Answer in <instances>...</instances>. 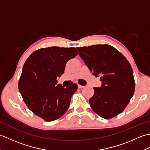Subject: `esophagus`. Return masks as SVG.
Returning a JSON list of instances; mask_svg holds the SVG:
<instances>
[{
	"label": "esophagus",
	"mask_w": 150,
	"mask_h": 150,
	"mask_svg": "<svg viewBox=\"0 0 150 150\" xmlns=\"http://www.w3.org/2000/svg\"><path fill=\"white\" fill-rule=\"evenodd\" d=\"M84 87H85L84 86H82V85H80V84H78V88H83Z\"/></svg>",
	"instance_id": "obj_1"
}]
</instances>
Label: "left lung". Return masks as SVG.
Returning a JSON list of instances; mask_svg holds the SVG:
<instances>
[{"label": "left lung", "mask_w": 150, "mask_h": 150, "mask_svg": "<svg viewBox=\"0 0 150 150\" xmlns=\"http://www.w3.org/2000/svg\"><path fill=\"white\" fill-rule=\"evenodd\" d=\"M90 71L100 76L102 85L93 88L89 103L98 115L110 119L122 113L135 91L131 65L122 53L108 44L77 47Z\"/></svg>", "instance_id": "left-lung-1"}]
</instances>
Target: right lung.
Listing matches in <instances>:
<instances>
[{
    "instance_id": "right-lung-1",
    "label": "right lung",
    "mask_w": 150,
    "mask_h": 150,
    "mask_svg": "<svg viewBox=\"0 0 150 150\" xmlns=\"http://www.w3.org/2000/svg\"><path fill=\"white\" fill-rule=\"evenodd\" d=\"M75 47L53 46L36 50L25 62L18 90L28 108L47 122L58 119L68 110L77 84L62 86L57 78L67 62L77 55Z\"/></svg>"
}]
</instances>
